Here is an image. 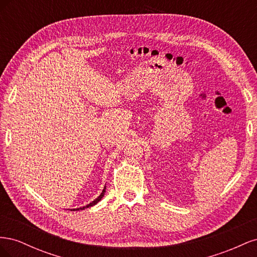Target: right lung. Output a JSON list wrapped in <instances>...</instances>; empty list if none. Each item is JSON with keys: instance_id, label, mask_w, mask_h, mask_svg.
<instances>
[{"instance_id": "right-lung-1", "label": "right lung", "mask_w": 257, "mask_h": 257, "mask_svg": "<svg viewBox=\"0 0 257 257\" xmlns=\"http://www.w3.org/2000/svg\"><path fill=\"white\" fill-rule=\"evenodd\" d=\"M105 191H106V186H105V188H104V190H103V192L102 193H100V195L95 199V200H93L92 201V203H90L89 205H87V206H85V207H81V208H77V209H72L71 210V211H75V210H83V209H85V208H89V207H92V206H94L95 204H97L98 203V201L100 200V199H102L103 198V196H104V194H105Z\"/></svg>"}]
</instances>
